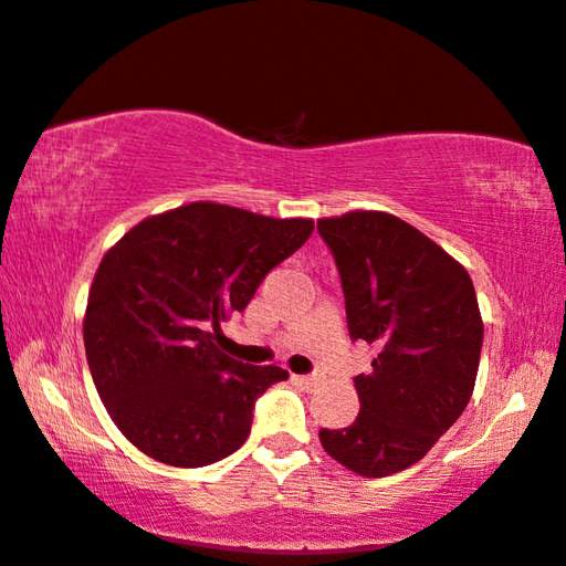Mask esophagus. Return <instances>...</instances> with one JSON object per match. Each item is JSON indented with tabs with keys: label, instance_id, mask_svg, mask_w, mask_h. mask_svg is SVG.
Masks as SVG:
<instances>
[{
	"label": "esophagus",
	"instance_id": "esophagus-1",
	"mask_svg": "<svg viewBox=\"0 0 566 566\" xmlns=\"http://www.w3.org/2000/svg\"><path fill=\"white\" fill-rule=\"evenodd\" d=\"M294 382L304 385V388H315L319 382V375H294Z\"/></svg>",
	"mask_w": 566,
	"mask_h": 566
}]
</instances>
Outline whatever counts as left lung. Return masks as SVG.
Here are the masks:
<instances>
[{
  "label": "left lung",
  "instance_id": "left-lung-1",
  "mask_svg": "<svg viewBox=\"0 0 566 566\" xmlns=\"http://www.w3.org/2000/svg\"><path fill=\"white\" fill-rule=\"evenodd\" d=\"M345 292L347 329L380 349L357 375L360 412L322 428V448L345 469L380 479L418 463L455 420L476 385L483 322L465 269L382 211L317 221Z\"/></svg>",
  "mask_w": 566,
  "mask_h": 566
}]
</instances>
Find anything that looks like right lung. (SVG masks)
<instances>
[{
	"mask_svg": "<svg viewBox=\"0 0 566 566\" xmlns=\"http://www.w3.org/2000/svg\"><path fill=\"white\" fill-rule=\"evenodd\" d=\"M312 229V219L196 201L140 221L107 251L90 286L85 355L133 446L178 469L244 446L256 400L290 373L234 360L213 337Z\"/></svg>",
	"mask_w": 566,
	"mask_h": 566,
	"instance_id": "right-lung-1",
	"label": "right lung"
}]
</instances>
